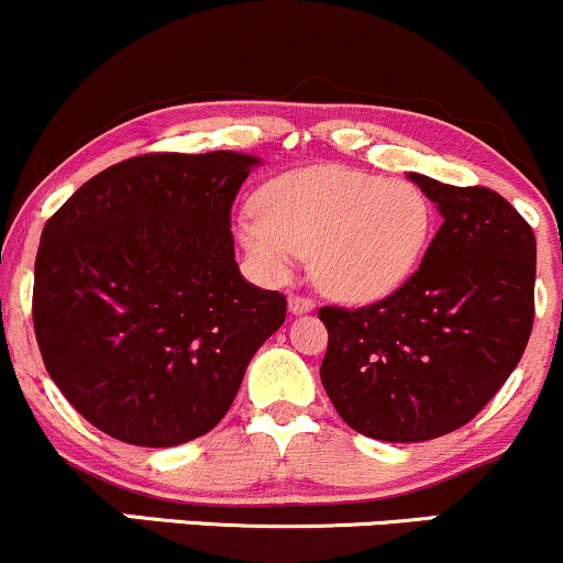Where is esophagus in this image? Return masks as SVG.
I'll return each instance as SVG.
<instances>
[{
  "instance_id": "esophagus-1",
  "label": "esophagus",
  "mask_w": 563,
  "mask_h": 563,
  "mask_svg": "<svg viewBox=\"0 0 563 563\" xmlns=\"http://www.w3.org/2000/svg\"><path fill=\"white\" fill-rule=\"evenodd\" d=\"M316 302L311 298H306V295H289V313H308L313 311Z\"/></svg>"
}]
</instances>
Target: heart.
<instances>
[{"label": "heart", "mask_w": 563, "mask_h": 563, "mask_svg": "<svg viewBox=\"0 0 563 563\" xmlns=\"http://www.w3.org/2000/svg\"><path fill=\"white\" fill-rule=\"evenodd\" d=\"M261 212H244L239 233L271 274L313 255L324 292L345 302L388 298L418 271L433 214L415 183L343 167H311L271 180Z\"/></svg>", "instance_id": "b5f03b06"}]
</instances>
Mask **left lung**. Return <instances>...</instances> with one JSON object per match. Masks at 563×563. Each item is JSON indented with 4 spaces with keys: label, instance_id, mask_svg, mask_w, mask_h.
Returning <instances> with one entry per match:
<instances>
[{
    "label": "left lung",
    "instance_id": "obj_1",
    "mask_svg": "<svg viewBox=\"0 0 563 563\" xmlns=\"http://www.w3.org/2000/svg\"><path fill=\"white\" fill-rule=\"evenodd\" d=\"M409 178L444 218L420 268L364 308H319L327 396L353 431L380 441L439 439L471 422L534 324L532 225L486 186Z\"/></svg>",
    "mask_w": 563,
    "mask_h": 563
}]
</instances>
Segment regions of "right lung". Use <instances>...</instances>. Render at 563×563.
Segmentation results:
<instances>
[{
  "mask_svg": "<svg viewBox=\"0 0 563 563\" xmlns=\"http://www.w3.org/2000/svg\"><path fill=\"white\" fill-rule=\"evenodd\" d=\"M255 156L156 151L103 169L44 223L36 343L98 431L175 446L212 431L287 298L233 261L231 207Z\"/></svg>",
  "mask_w": 563,
  "mask_h": 563,
  "instance_id": "right-lung-1",
  "label": "right lung"
}]
</instances>
